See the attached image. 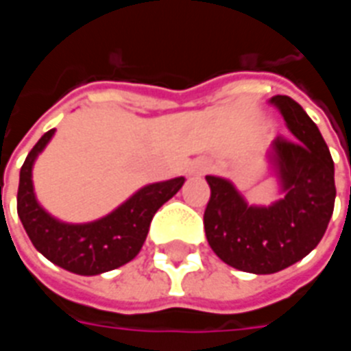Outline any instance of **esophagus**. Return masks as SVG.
Wrapping results in <instances>:
<instances>
[{"instance_id":"obj_1","label":"esophagus","mask_w":351,"mask_h":351,"mask_svg":"<svg viewBox=\"0 0 351 351\" xmlns=\"http://www.w3.org/2000/svg\"><path fill=\"white\" fill-rule=\"evenodd\" d=\"M206 171H208V165H206V163H199V165L193 167V173H199V175H203Z\"/></svg>"}]
</instances>
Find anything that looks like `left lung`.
Here are the masks:
<instances>
[{
  "label": "left lung",
  "instance_id": "left-lung-1",
  "mask_svg": "<svg viewBox=\"0 0 351 351\" xmlns=\"http://www.w3.org/2000/svg\"><path fill=\"white\" fill-rule=\"evenodd\" d=\"M269 103L293 135L276 138L265 156L282 197L267 206L248 205L229 178L206 176V241L223 263L254 274L278 272L308 256L325 235L337 197L335 163L316 123L287 95Z\"/></svg>",
  "mask_w": 351,
  "mask_h": 351
}]
</instances>
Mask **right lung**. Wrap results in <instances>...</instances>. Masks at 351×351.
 I'll return each mask as SVG.
<instances>
[{
	"instance_id": "add662e5",
	"label": "right lung",
	"mask_w": 351,
	"mask_h": 351,
	"mask_svg": "<svg viewBox=\"0 0 351 351\" xmlns=\"http://www.w3.org/2000/svg\"><path fill=\"white\" fill-rule=\"evenodd\" d=\"M50 130L27 154L20 169L16 210L35 250L65 271L95 276L130 263L148 235L150 221L163 203L182 188L184 176L146 184L99 220L67 223L47 213L34 190V163L54 137Z\"/></svg>"
}]
</instances>
